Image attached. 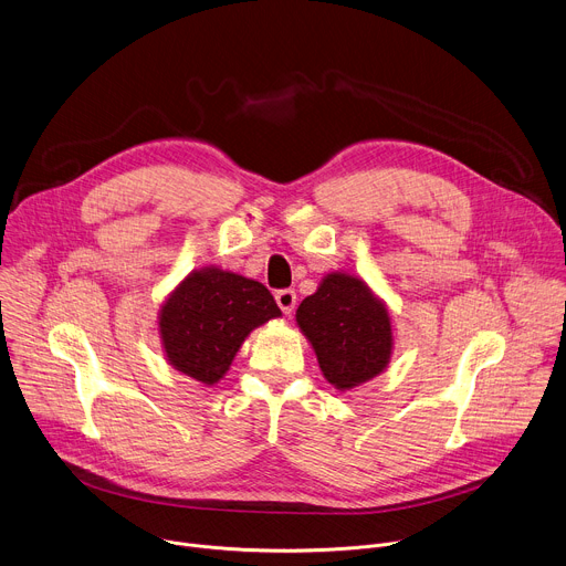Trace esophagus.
<instances>
[{
    "mask_svg": "<svg viewBox=\"0 0 566 566\" xmlns=\"http://www.w3.org/2000/svg\"><path fill=\"white\" fill-rule=\"evenodd\" d=\"M275 302H277V306H280L286 315H291L293 308H295V291H293V289H282V291H277V293H275Z\"/></svg>",
    "mask_w": 566,
    "mask_h": 566,
    "instance_id": "esophagus-1",
    "label": "esophagus"
}]
</instances>
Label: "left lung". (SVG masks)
I'll use <instances>...</instances> for the list:
<instances>
[{
	"label": "left lung",
	"mask_w": 566,
	"mask_h": 566,
	"mask_svg": "<svg viewBox=\"0 0 566 566\" xmlns=\"http://www.w3.org/2000/svg\"><path fill=\"white\" fill-rule=\"evenodd\" d=\"M295 319L315 349L322 374L336 389H352L389 363V313L354 275H327L313 295L302 300Z\"/></svg>",
	"instance_id": "1"
}]
</instances>
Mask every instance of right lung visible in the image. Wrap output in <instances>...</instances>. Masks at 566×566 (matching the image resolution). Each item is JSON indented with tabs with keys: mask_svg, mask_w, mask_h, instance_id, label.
<instances>
[{
	"mask_svg": "<svg viewBox=\"0 0 566 566\" xmlns=\"http://www.w3.org/2000/svg\"><path fill=\"white\" fill-rule=\"evenodd\" d=\"M271 291L219 269L190 273L160 308L158 329L168 360L206 385L230 367L247 336L280 317Z\"/></svg>",
	"mask_w": 566,
	"mask_h": 566,
	"instance_id": "right-lung-1",
	"label": "right lung"
}]
</instances>
